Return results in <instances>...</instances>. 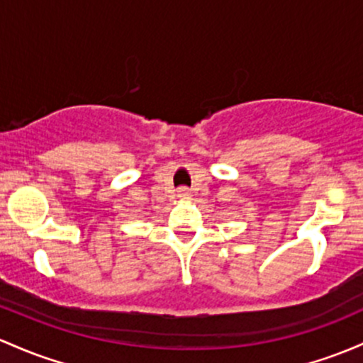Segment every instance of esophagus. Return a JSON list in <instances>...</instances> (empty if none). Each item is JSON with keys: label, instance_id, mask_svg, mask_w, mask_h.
<instances>
[{"label": "esophagus", "instance_id": "1", "mask_svg": "<svg viewBox=\"0 0 363 363\" xmlns=\"http://www.w3.org/2000/svg\"><path fill=\"white\" fill-rule=\"evenodd\" d=\"M179 198H182V200H189L191 198V193L188 188H181L179 189Z\"/></svg>", "mask_w": 363, "mask_h": 363}]
</instances>
